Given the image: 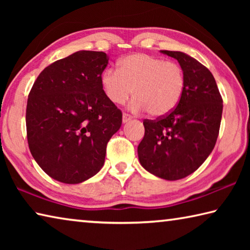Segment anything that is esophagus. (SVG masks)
I'll use <instances>...</instances> for the list:
<instances>
[{"mask_svg": "<svg viewBox=\"0 0 250 250\" xmlns=\"http://www.w3.org/2000/svg\"><path fill=\"white\" fill-rule=\"evenodd\" d=\"M131 119H132V117L128 115V113H124V115H122V121H124V124H126V122H129Z\"/></svg>", "mask_w": 250, "mask_h": 250, "instance_id": "esophagus-1", "label": "esophagus"}]
</instances>
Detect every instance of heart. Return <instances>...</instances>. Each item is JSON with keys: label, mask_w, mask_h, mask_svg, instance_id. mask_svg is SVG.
Here are the masks:
<instances>
[{"label": "heart", "mask_w": 250, "mask_h": 250, "mask_svg": "<svg viewBox=\"0 0 250 250\" xmlns=\"http://www.w3.org/2000/svg\"><path fill=\"white\" fill-rule=\"evenodd\" d=\"M118 69H105L100 77L104 95L115 104L126 103L133 111L162 117L175 109L183 95L185 77L175 62L146 54L129 55L118 62Z\"/></svg>", "instance_id": "1"}]
</instances>
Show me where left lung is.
I'll return each mask as SVG.
<instances>
[{
    "label": "left lung",
    "instance_id": "obj_1",
    "mask_svg": "<svg viewBox=\"0 0 250 250\" xmlns=\"http://www.w3.org/2000/svg\"><path fill=\"white\" fill-rule=\"evenodd\" d=\"M175 58L185 77L176 108L158 120H145V137L138 146L141 166L167 181L184 179L200 167L216 143L223 100L210 71L183 52L160 50Z\"/></svg>",
    "mask_w": 250,
    "mask_h": 250
}]
</instances>
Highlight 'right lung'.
<instances>
[{
    "instance_id": "add662e5",
    "label": "right lung",
    "mask_w": 250,
    "mask_h": 250,
    "mask_svg": "<svg viewBox=\"0 0 250 250\" xmlns=\"http://www.w3.org/2000/svg\"><path fill=\"white\" fill-rule=\"evenodd\" d=\"M104 52L79 50L42 71L28 95L29 151L46 174L66 184L90 179L104 167L105 147L122 113L104 95Z\"/></svg>"
}]
</instances>
